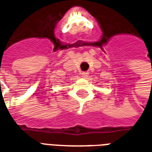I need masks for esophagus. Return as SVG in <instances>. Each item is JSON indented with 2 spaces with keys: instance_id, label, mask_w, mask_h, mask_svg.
<instances>
[{
  "instance_id": "esophagus-1",
  "label": "esophagus",
  "mask_w": 152,
  "mask_h": 152,
  "mask_svg": "<svg viewBox=\"0 0 152 152\" xmlns=\"http://www.w3.org/2000/svg\"><path fill=\"white\" fill-rule=\"evenodd\" d=\"M89 76V72H83L81 73V76H82L83 78H87Z\"/></svg>"
}]
</instances>
